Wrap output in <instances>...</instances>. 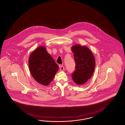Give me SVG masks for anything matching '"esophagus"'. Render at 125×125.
<instances>
[{
  "mask_svg": "<svg viewBox=\"0 0 125 125\" xmlns=\"http://www.w3.org/2000/svg\"><path fill=\"white\" fill-rule=\"evenodd\" d=\"M64 69V67H63V66L62 65L60 67V71H63Z\"/></svg>",
  "mask_w": 125,
  "mask_h": 125,
  "instance_id": "obj_1",
  "label": "esophagus"
}]
</instances>
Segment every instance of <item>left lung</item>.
Segmentation results:
<instances>
[{
  "mask_svg": "<svg viewBox=\"0 0 125 125\" xmlns=\"http://www.w3.org/2000/svg\"><path fill=\"white\" fill-rule=\"evenodd\" d=\"M76 63V70L72 74L74 82L78 85H82L92 77L94 72L95 62L92 51L88 47L80 44L72 47Z\"/></svg>",
  "mask_w": 125,
  "mask_h": 125,
  "instance_id": "8db88e82",
  "label": "left lung"
}]
</instances>
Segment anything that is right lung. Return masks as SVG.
<instances>
[{"instance_id": "1", "label": "right lung", "mask_w": 125, "mask_h": 125, "mask_svg": "<svg viewBox=\"0 0 125 125\" xmlns=\"http://www.w3.org/2000/svg\"><path fill=\"white\" fill-rule=\"evenodd\" d=\"M29 70L39 84L47 86L53 80L59 67L44 46H40L29 57Z\"/></svg>"}]
</instances>
